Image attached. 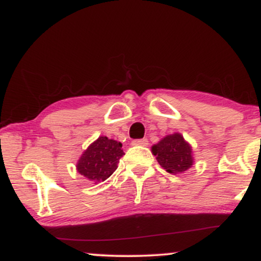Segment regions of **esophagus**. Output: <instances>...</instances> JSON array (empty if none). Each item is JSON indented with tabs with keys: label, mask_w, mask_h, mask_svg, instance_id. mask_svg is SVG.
<instances>
[{
	"label": "esophagus",
	"mask_w": 261,
	"mask_h": 261,
	"mask_svg": "<svg viewBox=\"0 0 261 261\" xmlns=\"http://www.w3.org/2000/svg\"><path fill=\"white\" fill-rule=\"evenodd\" d=\"M133 145L134 146H148V141L147 139H141V140H134L133 141Z\"/></svg>",
	"instance_id": "34e87169"
}]
</instances>
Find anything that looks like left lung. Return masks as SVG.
Returning <instances> with one entry per match:
<instances>
[{"label": "left lung", "mask_w": 261, "mask_h": 261, "mask_svg": "<svg viewBox=\"0 0 261 261\" xmlns=\"http://www.w3.org/2000/svg\"><path fill=\"white\" fill-rule=\"evenodd\" d=\"M160 166L170 174L187 172L194 164L193 148L181 134L174 133L164 136L151 148Z\"/></svg>", "instance_id": "obj_1"}]
</instances>
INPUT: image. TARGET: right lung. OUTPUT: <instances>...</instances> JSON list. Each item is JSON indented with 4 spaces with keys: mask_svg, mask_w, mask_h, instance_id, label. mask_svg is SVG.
<instances>
[{
    "mask_svg": "<svg viewBox=\"0 0 261 261\" xmlns=\"http://www.w3.org/2000/svg\"><path fill=\"white\" fill-rule=\"evenodd\" d=\"M124 154L121 142L108 139L107 136H99L81 154L76 169L81 175L97 184L115 172Z\"/></svg>",
    "mask_w": 261,
    "mask_h": 261,
    "instance_id": "add662e5",
    "label": "right lung"
}]
</instances>
